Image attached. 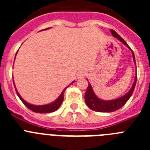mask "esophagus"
<instances>
[{"instance_id": "1", "label": "esophagus", "mask_w": 150, "mask_h": 150, "mask_svg": "<svg viewBox=\"0 0 150 150\" xmlns=\"http://www.w3.org/2000/svg\"><path fill=\"white\" fill-rule=\"evenodd\" d=\"M86 76V74L85 71H80L77 74V78L78 79H82V78H84Z\"/></svg>"}]
</instances>
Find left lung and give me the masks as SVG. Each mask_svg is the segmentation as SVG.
Returning a JSON list of instances; mask_svg holds the SVG:
<instances>
[{
	"label": "left lung",
	"mask_w": 150,
	"mask_h": 150,
	"mask_svg": "<svg viewBox=\"0 0 150 150\" xmlns=\"http://www.w3.org/2000/svg\"><path fill=\"white\" fill-rule=\"evenodd\" d=\"M110 31L112 35L113 36L114 38H116L118 40H120L123 44L125 45L128 48H129L130 50H132V49L130 48L129 46L127 44L126 42H125V41L124 40H123L116 31H115V30H110ZM132 56H133L134 62L135 65H136L134 54L132 50ZM136 82H137V74H136V76H135L134 82L133 83V86H132L131 89H130L125 95L120 97V98L114 99V100H104L98 98V96H97L95 94V92H94L90 83H88V88H87L86 94H85V101H86V105L89 107L90 109H91L94 111H96V112H110L117 110L120 109L122 106H124L125 104V103L128 100V99L131 98V96H132V94H133L135 86H136Z\"/></svg>",
	"instance_id": "obj_1"
}]
</instances>
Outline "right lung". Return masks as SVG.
Returning <instances> with one entry per match:
<instances>
[{
	"mask_svg": "<svg viewBox=\"0 0 150 150\" xmlns=\"http://www.w3.org/2000/svg\"><path fill=\"white\" fill-rule=\"evenodd\" d=\"M46 29H49V28H46ZM46 29H45V30H46ZM15 58H16V56H15ZM74 83V81L72 82V83H71L70 85L73 84ZM13 84H14V82H13ZM70 85H69V86H70ZM14 86H15V89H16V91L17 95H18V98H20V100H22V103H23V104H25V105L26 107L28 108V109H30V110H32L33 112H39V113H49V112H54V111L57 110L59 109V107H60L61 104H62V102H63L64 93V91H65L66 88L68 87V86L66 87V88H64L63 91H62V92L61 93V95H59V98H57L55 100H54L53 102L50 103V104H45V105H33V104H29V103H28V102H26L25 100H24L22 97H21V95L18 94V91H17L16 88L15 84H14Z\"/></svg>",
	"mask_w": 150,
	"mask_h": 150,
	"instance_id": "1",
	"label": "right lung"
}]
</instances>
